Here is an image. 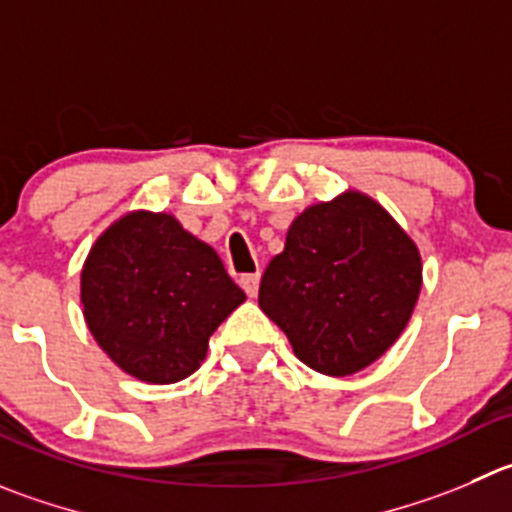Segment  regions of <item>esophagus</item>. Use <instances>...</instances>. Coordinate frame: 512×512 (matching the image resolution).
Masks as SVG:
<instances>
[{
    "instance_id": "1",
    "label": "esophagus",
    "mask_w": 512,
    "mask_h": 512,
    "mask_svg": "<svg viewBox=\"0 0 512 512\" xmlns=\"http://www.w3.org/2000/svg\"><path fill=\"white\" fill-rule=\"evenodd\" d=\"M259 284H261V274H243L241 276V289L246 291L251 299L259 294Z\"/></svg>"
}]
</instances>
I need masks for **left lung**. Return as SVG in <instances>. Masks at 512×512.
Segmentation results:
<instances>
[{"label":"left lung","mask_w":512,"mask_h":512,"mask_svg":"<svg viewBox=\"0 0 512 512\" xmlns=\"http://www.w3.org/2000/svg\"><path fill=\"white\" fill-rule=\"evenodd\" d=\"M420 289L417 243L367 193L344 191L291 221L259 306L306 367L349 377L397 342Z\"/></svg>","instance_id":"left-lung-1"}]
</instances>
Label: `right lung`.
I'll return each instance as SVG.
<instances>
[{
	"label": "right lung",
	"instance_id": "right-lung-1",
	"mask_svg": "<svg viewBox=\"0 0 512 512\" xmlns=\"http://www.w3.org/2000/svg\"><path fill=\"white\" fill-rule=\"evenodd\" d=\"M80 301L90 334L125 374L173 384L201 367L211 334L246 294L178 218L128 211L92 243Z\"/></svg>",
	"mask_w": 512,
	"mask_h": 512
}]
</instances>
